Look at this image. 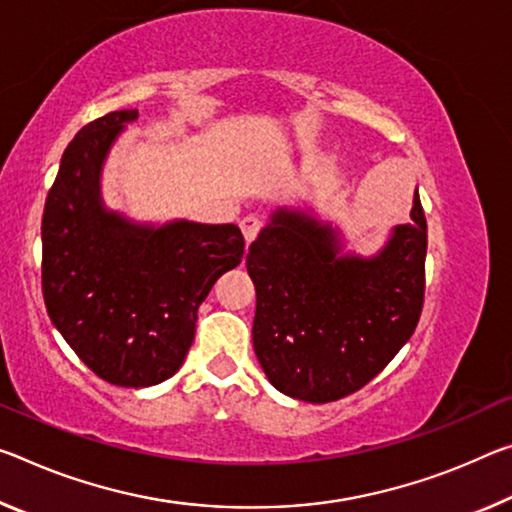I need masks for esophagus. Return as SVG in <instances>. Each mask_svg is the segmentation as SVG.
Listing matches in <instances>:
<instances>
[{"label":"esophagus","instance_id":"esophagus-1","mask_svg":"<svg viewBox=\"0 0 512 512\" xmlns=\"http://www.w3.org/2000/svg\"><path fill=\"white\" fill-rule=\"evenodd\" d=\"M239 227H241L243 239H246V243H253V241L257 239L259 230H262V221H259L257 216L248 214V216H243V218H241V221H239Z\"/></svg>","mask_w":512,"mask_h":512}]
</instances>
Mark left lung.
I'll return each mask as SVG.
<instances>
[{
	"mask_svg": "<svg viewBox=\"0 0 512 512\" xmlns=\"http://www.w3.org/2000/svg\"><path fill=\"white\" fill-rule=\"evenodd\" d=\"M371 259L339 257L332 225L280 209L248 248L255 355L291 399L330 403L358 392L415 332L426 289L428 230L419 196Z\"/></svg>",
	"mask_w": 512,
	"mask_h": 512,
	"instance_id": "8db88e82",
	"label": "left lung"
}]
</instances>
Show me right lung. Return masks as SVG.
Returning a JSON list of instances; mask_svg holds the SVG:
<instances>
[{"label":"right lung","mask_w":512,"mask_h":512,"mask_svg":"<svg viewBox=\"0 0 512 512\" xmlns=\"http://www.w3.org/2000/svg\"><path fill=\"white\" fill-rule=\"evenodd\" d=\"M136 111L81 127L43 212V298L56 330L95 376L120 387L164 383L182 367L198 307L241 264L237 225H134L100 202V168Z\"/></svg>","instance_id":"add662e5"}]
</instances>
